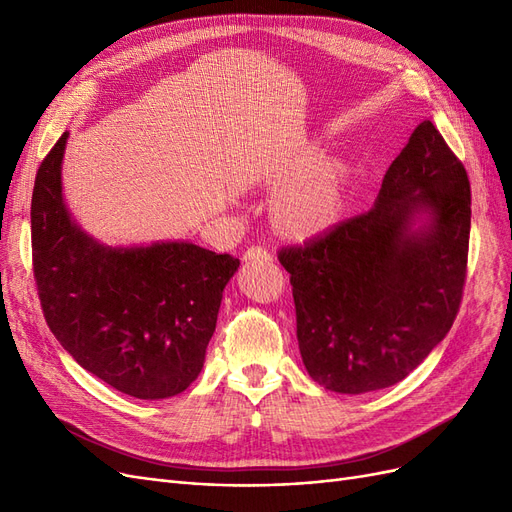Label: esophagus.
<instances>
[{
    "label": "esophagus",
    "mask_w": 512,
    "mask_h": 512,
    "mask_svg": "<svg viewBox=\"0 0 512 512\" xmlns=\"http://www.w3.org/2000/svg\"><path fill=\"white\" fill-rule=\"evenodd\" d=\"M273 256L267 250V247H260V245H252L247 247V252L243 254L245 262H269Z\"/></svg>",
    "instance_id": "esophagus-1"
}]
</instances>
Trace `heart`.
Masks as SVG:
<instances>
[{"label":"heart","instance_id":"b5f03b06","mask_svg":"<svg viewBox=\"0 0 512 512\" xmlns=\"http://www.w3.org/2000/svg\"><path fill=\"white\" fill-rule=\"evenodd\" d=\"M271 181L284 185L275 198V222L292 237H318L331 230L346 213V166L320 160L318 153L282 162L273 168Z\"/></svg>","mask_w":512,"mask_h":512}]
</instances>
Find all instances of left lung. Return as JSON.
Here are the masks:
<instances>
[{
    "instance_id": "8db88e82",
    "label": "left lung",
    "mask_w": 512,
    "mask_h": 512,
    "mask_svg": "<svg viewBox=\"0 0 512 512\" xmlns=\"http://www.w3.org/2000/svg\"><path fill=\"white\" fill-rule=\"evenodd\" d=\"M470 181L431 121L386 170L374 207L284 247L297 339L324 389L361 395L425 361L459 312L468 267Z\"/></svg>"
}]
</instances>
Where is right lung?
Listing matches in <instances>:
<instances>
[{"instance_id":"obj_1","label":"right lung","mask_w":512,"mask_h":512,"mask_svg":"<svg viewBox=\"0 0 512 512\" xmlns=\"http://www.w3.org/2000/svg\"><path fill=\"white\" fill-rule=\"evenodd\" d=\"M68 132L38 168L34 277L46 324L89 374L138 399H166L198 378L239 258L190 241L113 247L72 220L61 192Z\"/></svg>"}]
</instances>
